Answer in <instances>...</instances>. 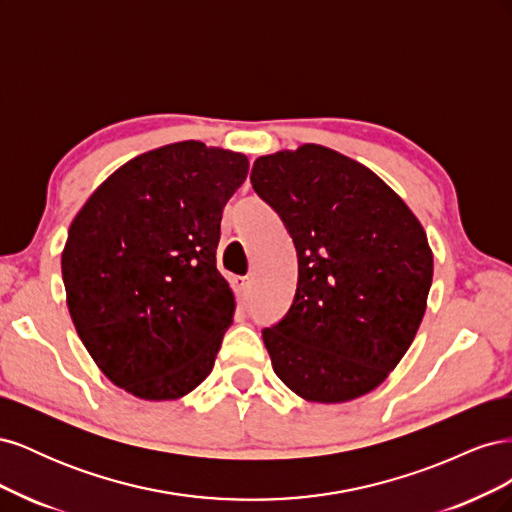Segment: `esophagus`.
Segmentation results:
<instances>
[{"label":"esophagus","instance_id":"34e87169","mask_svg":"<svg viewBox=\"0 0 512 512\" xmlns=\"http://www.w3.org/2000/svg\"><path fill=\"white\" fill-rule=\"evenodd\" d=\"M235 284H237V288L245 294V292H250V286H252V280H250V277H241V275H237L235 277Z\"/></svg>","mask_w":512,"mask_h":512}]
</instances>
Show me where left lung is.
<instances>
[{"label": "left lung", "instance_id": "8db88e82", "mask_svg": "<svg viewBox=\"0 0 512 512\" xmlns=\"http://www.w3.org/2000/svg\"><path fill=\"white\" fill-rule=\"evenodd\" d=\"M250 181L299 258L288 314L262 331L277 378L318 404L374 391L427 309L433 254L421 222L376 173L322 145L260 156Z\"/></svg>", "mask_w": 512, "mask_h": 512}]
</instances>
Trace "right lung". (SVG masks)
Returning <instances> with one entry per match:
<instances>
[{
    "label": "right lung",
    "mask_w": 512,
    "mask_h": 512,
    "mask_svg": "<svg viewBox=\"0 0 512 512\" xmlns=\"http://www.w3.org/2000/svg\"><path fill=\"white\" fill-rule=\"evenodd\" d=\"M243 153L198 141L126 162L87 198L61 252L66 301L91 359L119 389L179 399L213 369L235 294L215 265Z\"/></svg>",
    "instance_id": "obj_1"
}]
</instances>
